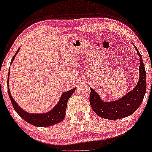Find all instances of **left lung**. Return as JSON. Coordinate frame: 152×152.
Wrapping results in <instances>:
<instances>
[{"label":"left lung","mask_w":152,"mask_h":152,"mask_svg":"<svg viewBox=\"0 0 152 152\" xmlns=\"http://www.w3.org/2000/svg\"><path fill=\"white\" fill-rule=\"evenodd\" d=\"M139 57V80L138 84L132 91L118 100L104 102L99 95L91 88L90 104L93 111L99 117L108 120H118L132 115L140 107L146 93V71L143 63L142 55L135 46Z\"/></svg>","instance_id":"1"}]
</instances>
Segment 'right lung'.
Segmentation results:
<instances>
[{"label":"right lung","instance_id":"add662e5","mask_svg":"<svg viewBox=\"0 0 152 152\" xmlns=\"http://www.w3.org/2000/svg\"><path fill=\"white\" fill-rule=\"evenodd\" d=\"M20 48L16 51L15 55H14L12 58L11 64L13 62L14 58H15L16 54L18 53L19 50ZM9 75H10V70H9ZM7 91L9 94L10 100L12 102V106L14 109L16 111L18 115L21 117L24 120L28 122L32 125L36 126H40V127H45V126H49L54 125L59 122H61L65 118L66 115V110L67 107V102L68 99L73 94V93L75 91V88L71 89V90L67 91V92L64 93L61 95V99H59V102L50 111L48 112L45 113L41 114H36V113H29L28 112L25 111L24 110L20 109V107L17 104V103L14 100L13 97H12L11 93H10V88H9V77L7 79Z\"/></svg>","mask_w":152,"mask_h":152}]
</instances>
